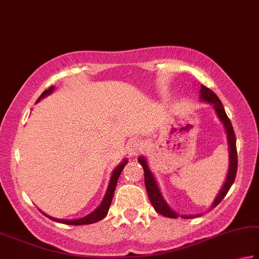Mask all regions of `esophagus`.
I'll list each match as a JSON object with an SVG mask.
<instances>
[{"mask_svg": "<svg viewBox=\"0 0 259 259\" xmlns=\"http://www.w3.org/2000/svg\"><path fill=\"white\" fill-rule=\"evenodd\" d=\"M143 147L145 146H143L142 141L140 140H137V139H135V140L131 141L128 143V153L131 156H135V155L140 154L143 150Z\"/></svg>", "mask_w": 259, "mask_h": 259, "instance_id": "esophagus-1", "label": "esophagus"}]
</instances>
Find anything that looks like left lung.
I'll return each instance as SVG.
<instances>
[{"label": "left lung", "instance_id": "8db88e82", "mask_svg": "<svg viewBox=\"0 0 259 259\" xmlns=\"http://www.w3.org/2000/svg\"><path fill=\"white\" fill-rule=\"evenodd\" d=\"M200 98L202 101L210 103L213 104L214 109H215L217 113L219 118L221 119V121L224 122V125L226 127L227 131V135H228V145H229V171H228V176H227V180L225 182L224 188L221 189L219 196L215 198L214 200L213 207L219 205L222 199L226 197V194L228 193V191L230 189V186L233 185L234 181H235L236 177V172H237V150H236V138H235V132H234V128L232 126V122H230L228 116L226 114V111L224 109V105L219 97L215 94L213 93L212 90L208 89L207 87L201 84V89H200ZM139 163L142 165L143 168V172H145V185H146V190L147 193H148L149 200L152 202L153 207L155 208L157 213H160L161 215L166 217V218H171V219H176L178 215L174 210H171V208L166 205V202L163 199L162 194L160 193V190L157 188L156 182L154 180L153 174L150 172V170L147 165V162L143 157H139ZM184 219H189L192 217H182Z\"/></svg>", "mask_w": 259, "mask_h": 259}]
</instances>
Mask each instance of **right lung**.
<instances>
[{
	"label": "right lung",
	"instance_id": "1",
	"mask_svg": "<svg viewBox=\"0 0 259 259\" xmlns=\"http://www.w3.org/2000/svg\"><path fill=\"white\" fill-rule=\"evenodd\" d=\"M54 90V87H50L49 89L44 91L41 94V96L38 98V101L42 97H45L46 95H50L52 91ZM127 161L125 160L124 162L121 163L120 165L118 166V168L113 171L112 176H111V181H110V184H109V188H107V191L105 193V197L103 199L102 204L99 205V207L97 209H95L93 213H90L89 215H87L84 218H81L78 219V220H60V219H54V218H51L53 221H57V222H60V224H65V225H70V226H79V225H90V224H95V222L97 221H101L102 219H104L106 217L107 212H109V208H110V205H111V201H112V198H113V193H114V190H116V186H117V182H118V178L120 176L122 169H124V166L126 165ZM44 214V213H42ZM46 215V214H45ZM47 217V215H46Z\"/></svg>",
	"mask_w": 259,
	"mask_h": 259
}]
</instances>
